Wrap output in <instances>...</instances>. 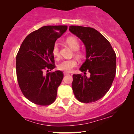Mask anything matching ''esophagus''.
<instances>
[{"mask_svg":"<svg viewBox=\"0 0 134 134\" xmlns=\"http://www.w3.org/2000/svg\"><path fill=\"white\" fill-rule=\"evenodd\" d=\"M69 74L67 73V72H64V76H67V75H69Z\"/></svg>","mask_w":134,"mask_h":134,"instance_id":"34e87169","label":"esophagus"}]
</instances>
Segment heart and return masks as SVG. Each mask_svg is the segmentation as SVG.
Returning a JSON list of instances; mask_svg holds the SVG:
<instances>
[{
    "label": "heart",
    "mask_w": 134,
    "mask_h": 134,
    "mask_svg": "<svg viewBox=\"0 0 134 134\" xmlns=\"http://www.w3.org/2000/svg\"><path fill=\"white\" fill-rule=\"evenodd\" d=\"M66 42L68 44L73 50L76 51L75 52V56L77 58L81 59L82 58V55L80 52L77 51L80 48V44L79 41L74 37H69L66 40ZM52 54L55 58H58L60 57V51L59 47H58V43H55L52 48ZM77 66V62L75 60H63L57 65L58 70L64 71L65 72H70L73 70Z\"/></svg>",
    "instance_id": "b5f03b06"
}]
</instances>
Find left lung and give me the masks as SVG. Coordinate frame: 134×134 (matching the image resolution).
<instances>
[{"mask_svg":"<svg viewBox=\"0 0 134 134\" xmlns=\"http://www.w3.org/2000/svg\"><path fill=\"white\" fill-rule=\"evenodd\" d=\"M69 31L82 41L86 52V59L79 69L84 75H73L72 90L78 101L94 102L111 86L116 74V54L110 42L95 29L70 26ZM86 71L90 73L89 78Z\"/></svg>","mask_w":134,"mask_h":134,"instance_id":"left-lung-1","label":"left lung"}]
</instances>
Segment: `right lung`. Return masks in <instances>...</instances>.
<instances>
[{
    "mask_svg": "<svg viewBox=\"0 0 134 134\" xmlns=\"http://www.w3.org/2000/svg\"><path fill=\"white\" fill-rule=\"evenodd\" d=\"M67 30V26H45L31 33L23 41L16 56V74L24 96L33 103L47 106L57 98L64 74L48 72L55 67L52 48L55 41Z\"/></svg>",
    "mask_w": 134,
    "mask_h": 134,
    "instance_id": "right-lung-1",
    "label": "right lung"
}]
</instances>
